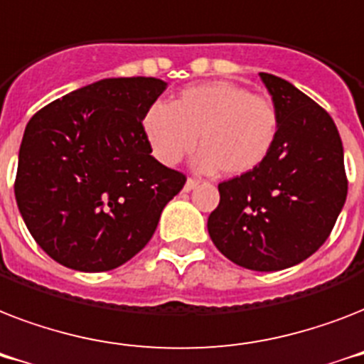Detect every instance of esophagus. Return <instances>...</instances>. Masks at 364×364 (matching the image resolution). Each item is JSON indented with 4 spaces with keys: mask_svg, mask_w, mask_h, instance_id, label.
<instances>
[{
    "mask_svg": "<svg viewBox=\"0 0 364 364\" xmlns=\"http://www.w3.org/2000/svg\"><path fill=\"white\" fill-rule=\"evenodd\" d=\"M200 185L198 179H193V177H188L187 183H185V191H193V188H196Z\"/></svg>",
    "mask_w": 364,
    "mask_h": 364,
    "instance_id": "34e87169",
    "label": "esophagus"
}]
</instances>
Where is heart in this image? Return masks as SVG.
<instances>
[{
  "label": "heart",
  "mask_w": 364,
  "mask_h": 364,
  "mask_svg": "<svg viewBox=\"0 0 364 364\" xmlns=\"http://www.w3.org/2000/svg\"><path fill=\"white\" fill-rule=\"evenodd\" d=\"M141 132L160 164H179L200 143V170L243 176L272 153L279 136V111L270 98L242 85L210 81L183 88L170 105H149Z\"/></svg>",
  "instance_id": "1"
}]
</instances>
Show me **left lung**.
I'll use <instances>...</instances> for the list:
<instances>
[{
	"mask_svg": "<svg viewBox=\"0 0 364 364\" xmlns=\"http://www.w3.org/2000/svg\"><path fill=\"white\" fill-rule=\"evenodd\" d=\"M279 111V136L249 173L219 183L208 232L227 259L276 272L321 247L348 196L344 147L321 105L285 79L260 73Z\"/></svg>",
	"mask_w": 364,
	"mask_h": 364,
	"instance_id": "1",
	"label": "left lung"
}]
</instances>
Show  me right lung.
<instances>
[{"label": "right lung", "instance_id": "obj_1", "mask_svg": "<svg viewBox=\"0 0 364 364\" xmlns=\"http://www.w3.org/2000/svg\"><path fill=\"white\" fill-rule=\"evenodd\" d=\"M154 77L102 79L31 117L14 196L45 253L79 272L124 264L153 238L187 177L151 156L141 117L164 92Z\"/></svg>", "mask_w": 364, "mask_h": 364}]
</instances>
